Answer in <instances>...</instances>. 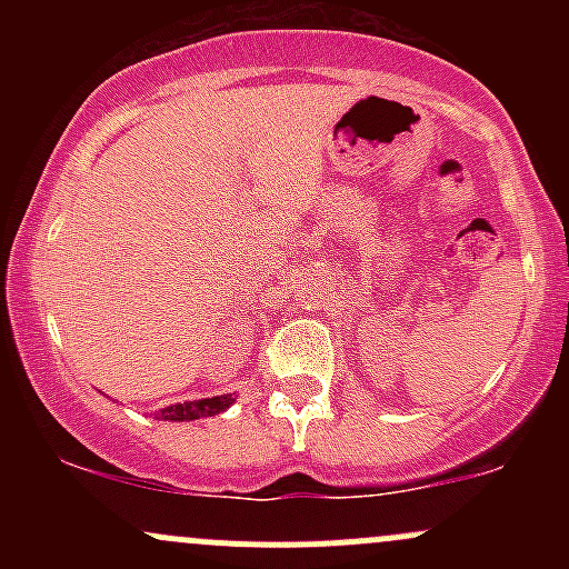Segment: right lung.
Returning <instances> with one entry per match:
<instances>
[{"mask_svg": "<svg viewBox=\"0 0 569 569\" xmlns=\"http://www.w3.org/2000/svg\"><path fill=\"white\" fill-rule=\"evenodd\" d=\"M234 403L232 393L213 396V398H198V401H184V403H171V407L158 411V420L168 422H189L200 420V417H213L227 411Z\"/></svg>", "mask_w": 569, "mask_h": 569, "instance_id": "right-lung-1", "label": "right lung"}]
</instances>
